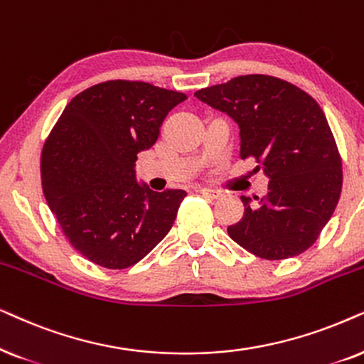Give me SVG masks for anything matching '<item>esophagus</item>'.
<instances>
[{
  "mask_svg": "<svg viewBox=\"0 0 364 364\" xmlns=\"http://www.w3.org/2000/svg\"><path fill=\"white\" fill-rule=\"evenodd\" d=\"M196 191L200 193V195H203V196L211 198V200H216V198H220V196H221V193H220V191H216V190H210V188H198Z\"/></svg>",
  "mask_w": 364,
  "mask_h": 364,
  "instance_id": "esophagus-1",
  "label": "esophagus"
}]
</instances>
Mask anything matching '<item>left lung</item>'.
Listing matches in <instances>:
<instances>
[{
  "label": "left lung",
  "mask_w": 364,
  "mask_h": 364,
  "mask_svg": "<svg viewBox=\"0 0 364 364\" xmlns=\"http://www.w3.org/2000/svg\"><path fill=\"white\" fill-rule=\"evenodd\" d=\"M195 96L232 118L241 158L269 179L266 196H241L245 215L228 235L263 259L306 251L331 218L343 185L341 158L323 109L308 93L266 75L232 77Z\"/></svg>",
  "instance_id": "obj_1"
}]
</instances>
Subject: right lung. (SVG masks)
I'll return each instance as SVG.
<instances>
[{
	"mask_svg": "<svg viewBox=\"0 0 364 364\" xmlns=\"http://www.w3.org/2000/svg\"><path fill=\"white\" fill-rule=\"evenodd\" d=\"M185 100L143 81H105L76 95L51 129L43 193L73 248L95 264L129 268L171 230L186 191L149 190L134 166Z\"/></svg>",
	"mask_w": 364,
	"mask_h": 364,
	"instance_id": "right-lung-1",
	"label": "right lung"
}]
</instances>
